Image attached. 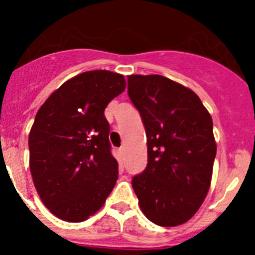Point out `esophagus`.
Masks as SVG:
<instances>
[{
    "mask_svg": "<svg viewBox=\"0 0 255 255\" xmlns=\"http://www.w3.org/2000/svg\"><path fill=\"white\" fill-rule=\"evenodd\" d=\"M118 153H120L121 156L125 155V146H121V148L118 149Z\"/></svg>",
    "mask_w": 255,
    "mask_h": 255,
    "instance_id": "esophagus-1",
    "label": "esophagus"
}]
</instances>
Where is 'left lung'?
<instances>
[{
    "label": "left lung",
    "instance_id": "1",
    "mask_svg": "<svg viewBox=\"0 0 255 255\" xmlns=\"http://www.w3.org/2000/svg\"><path fill=\"white\" fill-rule=\"evenodd\" d=\"M142 117L148 164L132 179L140 210L161 227L187 222L207 196L216 142L210 113L192 90L161 75L128 76Z\"/></svg>",
    "mask_w": 255,
    "mask_h": 255
}]
</instances>
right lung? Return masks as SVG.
<instances>
[{"label": "right lung", "mask_w": 255, "mask_h": 255, "mask_svg": "<svg viewBox=\"0 0 255 255\" xmlns=\"http://www.w3.org/2000/svg\"><path fill=\"white\" fill-rule=\"evenodd\" d=\"M126 89L123 75L86 71L64 82L35 115L29 169L43 204L68 222L96 213L118 179L104 112Z\"/></svg>", "instance_id": "right-lung-1"}]
</instances>
